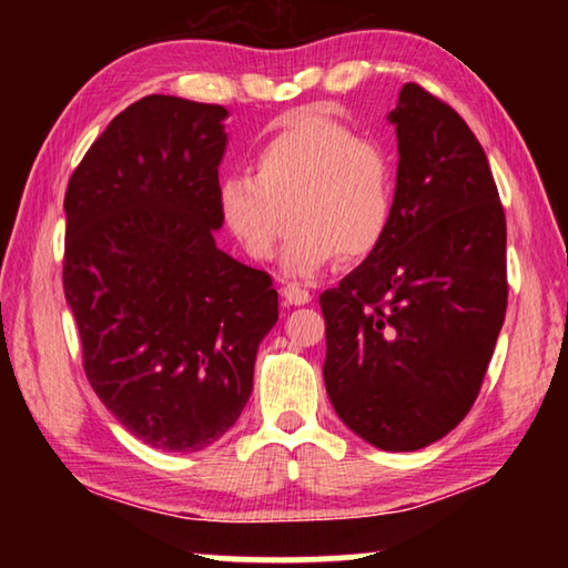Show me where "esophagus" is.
Instances as JSON below:
<instances>
[{
    "label": "esophagus",
    "mask_w": 568,
    "mask_h": 568,
    "mask_svg": "<svg viewBox=\"0 0 568 568\" xmlns=\"http://www.w3.org/2000/svg\"><path fill=\"white\" fill-rule=\"evenodd\" d=\"M283 297H285V303H291V305H305V303H311V293L305 291L303 285H297V283H287V285H283Z\"/></svg>",
    "instance_id": "esophagus-1"
}]
</instances>
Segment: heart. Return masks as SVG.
<instances>
[{
	"instance_id": "obj_1",
	"label": "heart",
	"mask_w": 568,
	"mask_h": 568,
	"mask_svg": "<svg viewBox=\"0 0 568 568\" xmlns=\"http://www.w3.org/2000/svg\"><path fill=\"white\" fill-rule=\"evenodd\" d=\"M230 235L253 261L283 250L287 275L307 277L341 257L363 261L388 235L396 210V168L388 150L318 112H295L253 152V175L217 185Z\"/></svg>"
}]
</instances>
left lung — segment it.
Here are the masks:
<instances>
[{
	"label": "left lung",
	"instance_id": "8db88e82",
	"mask_svg": "<svg viewBox=\"0 0 568 568\" xmlns=\"http://www.w3.org/2000/svg\"><path fill=\"white\" fill-rule=\"evenodd\" d=\"M396 210L383 243L321 295L325 390L381 450H418L474 406L506 315V215L486 152L418 84L388 112Z\"/></svg>",
	"mask_w": 568,
	"mask_h": 568
}]
</instances>
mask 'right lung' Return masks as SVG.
Here are the masks:
<instances>
[{"label":"right lung","mask_w":568,"mask_h":568,"mask_svg":"<svg viewBox=\"0 0 568 568\" xmlns=\"http://www.w3.org/2000/svg\"><path fill=\"white\" fill-rule=\"evenodd\" d=\"M227 110L150 94L114 118L64 195V297L84 373L142 444L225 436L277 321L271 275L215 245Z\"/></svg>","instance_id":"1"}]
</instances>
